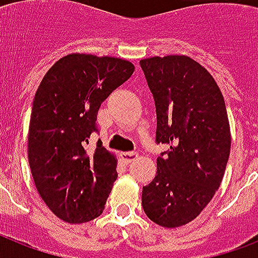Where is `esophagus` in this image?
<instances>
[{
  "label": "esophagus",
  "instance_id": "34e87169",
  "mask_svg": "<svg viewBox=\"0 0 258 258\" xmlns=\"http://www.w3.org/2000/svg\"><path fill=\"white\" fill-rule=\"evenodd\" d=\"M138 158V154L137 153H120V159L123 163H125V165H128V163H131L133 161H135Z\"/></svg>",
  "mask_w": 258,
  "mask_h": 258
}]
</instances>
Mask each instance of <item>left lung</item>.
Segmentation results:
<instances>
[{"mask_svg":"<svg viewBox=\"0 0 258 258\" xmlns=\"http://www.w3.org/2000/svg\"><path fill=\"white\" fill-rule=\"evenodd\" d=\"M141 67L155 100L157 142L170 146L143 187L142 206L159 226L179 228L200 216L222 182L232 145L226 105L214 78L187 56H154Z\"/></svg>","mask_w":258,"mask_h":258,"instance_id":"8db88e82","label":"left lung"}]
</instances>
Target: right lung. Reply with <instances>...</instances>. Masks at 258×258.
I'll return each mask as SVG.
<instances>
[{
    "instance_id": "right-lung-1",
    "label": "right lung",
    "mask_w": 258,
    "mask_h": 258,
    "mask_svg": "<svg viewBox=\"0 0 258 258\" xmlns=\"http://www.w3.org/2000/svg\"><path fill=\"white\" fill-rule=\"evenodd\" d=\"M135 71L111 56L71 53L54 62L34 95L28 131V159L34 184L50 212L68 224H84L103 213L116 180V155L97 142L100 104Z\"/></svg>"
}]
</instances>
